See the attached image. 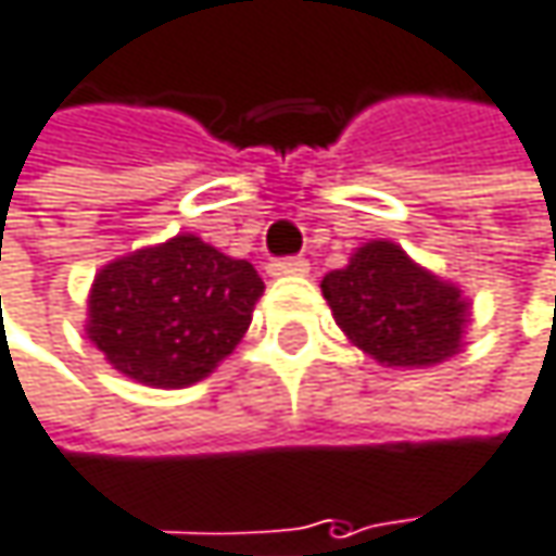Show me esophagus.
Wrapping results in <instances>:
<instances>
[{
	"mask_svg": "<svg viewBox=\"0 0 556 556\" xmlns=\"http://www.w3.org/2000/svg\"><path fill=\"white\" fill-rule=\"evenodd\" d=\"M267 270H270V277H305L308 261L305 257H282V261H274Z\"/></svg>",
	"mask_w": 556,
	"mask_h": 556,
	"instance_id": "34e87169",
	"label": "esophagus"
}]
</instances>
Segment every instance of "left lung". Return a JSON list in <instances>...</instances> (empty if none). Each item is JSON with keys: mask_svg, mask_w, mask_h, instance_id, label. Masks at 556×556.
<instances>
[{"mask_svg": "<svg viewBox=\"0 0 556 556\" xmlns=\"http://www.w3.org/2000/svg\"><path fill=\"white\" fill-rule=\"evenodd\" d=\"M321 292L350 343L379 363L427 369L462 350V289L414 264L394 241L356 248L343 270L321 279Z\"/></svg>", "mask_w": 556, "mask_h": 556, "instance_id": "8db88e82", "label": "left lung"}]
</instances>
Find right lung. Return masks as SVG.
<instances>
[{"label":"right lung","mask_w":556,"mask_h":556,"mask_svg":"<svg viewBox=\"0 0 556 556\" xmlns=\"http://www.w3.org/2000/svg\"><path fill=\"white\" fill-rule=\"evenodd\" d=\"M264 279L197 235L108 264L88 295L85 333L127 379L184 388L238 346Z\"/></svg>","instance_id":"add662e5"}]
</instances>
